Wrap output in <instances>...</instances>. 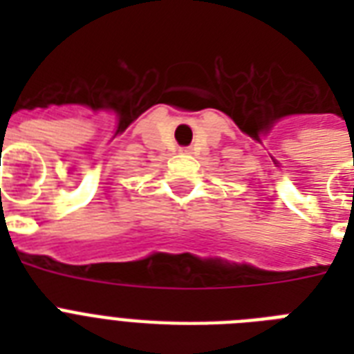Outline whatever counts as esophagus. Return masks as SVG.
Instances as JSON below:
<instances>
[{
    "label": "esophagus",
    "mask_w": 354,
    "mask_h": 354,
    "mask_svg": "<svg viewBox=\"0 0 354 354\" xmlns=\"http://www.w3.org/2000/svg\"><path fill=\"white\" fill-rule=\"evenodd\" d=\"M180 152H185V154H187L189 150H187V149H180Z\"/></svg>",
    "instance_id": "34e87169"
}]
</instances>
